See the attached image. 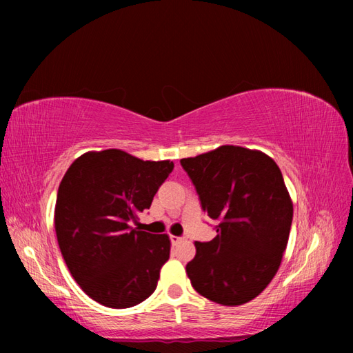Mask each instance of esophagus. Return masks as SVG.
I'll use <instances>...</instances> for the list:
<instances>
[{
    "instance_id": "1",
    "label": "esophagus",
    "mask_w": 353,
    "mask_h": 353,
    "mask_svg": "<svg viewBox=\"0 0 353 353\" xmlns=\"http://www.w3.org/2000/svg\"><path fill=\"white\" fill-rule=\"evenodd\" d=\"M183 241V238H181V236H174V235H171V243L172 244H179V243H182Z\"/></svg>"
}]
</instances>
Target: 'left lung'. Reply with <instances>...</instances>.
I'll return each instance as SVG.
<instances>
[{"instance_id": "left-lung-1", "label": "left lung", "mask_w": 353, "mask_h": 353, "mask_svg": "<svg viewBox=\"0 0 353 353\" xmlns=\"http://www.w3.org/2000/svg\"><path fill=\"white\" fill-rule=\"evenodd\" d=\"M181 163L209 219L220 220L212 241L194 243L196 258L186 265L191 285L224 306L253 301L272 282L288 244L292 200L279 167L259 150L238 145Z\"/></svg>"}]
</instances>
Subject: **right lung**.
<instances>
[{
  "mask_svg": "<svg viewBox=\"0 0 353 353\" xmlns=\"http://www.w3.org/2000/svg\"><path fill=\"white\" fill-rule=\"evenodd\" d=\"M174 168L118 148L77 157L59 185L54 228L66 267L100 305L123 310L154 292L170 258L167 234L130 228Z\"/></svg>",
  "mask_w": 353,
  "mask_h": 353,
  "instance_id": "1",
  "label": "right lung"
}]
</instances>
